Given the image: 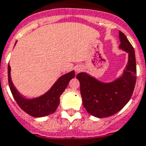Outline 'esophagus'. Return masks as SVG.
<instances>
[{
  "instance_id": "1",
  "label": "esophagus",
  "mask_w": 146,
  "mask_h": 146,
  "mask_svg": "<svg viewBox=\"0 0 146 146\" xmlns=\"http://www.w3.org/2000/svg\"><path fill=\"white\" fill-rule=\"evenodd\" d=\"M82 70H83V67L80 65H78L75 67L76 73H79V72H81Z\"/></svg>"
}]
</instances>
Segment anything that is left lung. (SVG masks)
I'll use <instances>...</instances> for the list:
<instances>
[{
	"label": "left lung",
	"instance_id": "left-lung-1",
	"mask_svg": "<svg viewBox=\"0 0 146 146\" xmlns=\"http://www.w3.org/2000/svg\"><path fill=\"white\" fill-rule=\"evenodd\" d=\"M119 48L128 53V62L122 77L111 83L99 82L85 73L76 76L84 108L92 116L104 118L119 112L132 96L137 79L135 52L131 44L121 31Z\"/></svg>",
	"mask_w": 146,
	"mask_h": 146
}]
</instances>
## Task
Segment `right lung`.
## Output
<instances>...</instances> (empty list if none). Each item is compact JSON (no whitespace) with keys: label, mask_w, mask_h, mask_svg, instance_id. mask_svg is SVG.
<instances>
[{"label":"right lung","mask_w":146,"mask_h":146,"mask_svg":"<svg viewBox=\"0 0 146 146\" xmlns=\"http://www.w3.org/2000/svg\"><path fill=\"white\" fill-rule=\"evenodd\" d=\"M10 70V66L9 64L8 82L13 97L23 111L34 117H45L54 113L59 105L60 96L65 90L70 79L75 77V72L71 71L60 77L44 95L33 100H27L21 96L13 85L11 80Z\"/></svg>","instance_id":"obj_1"}]
</instances>
